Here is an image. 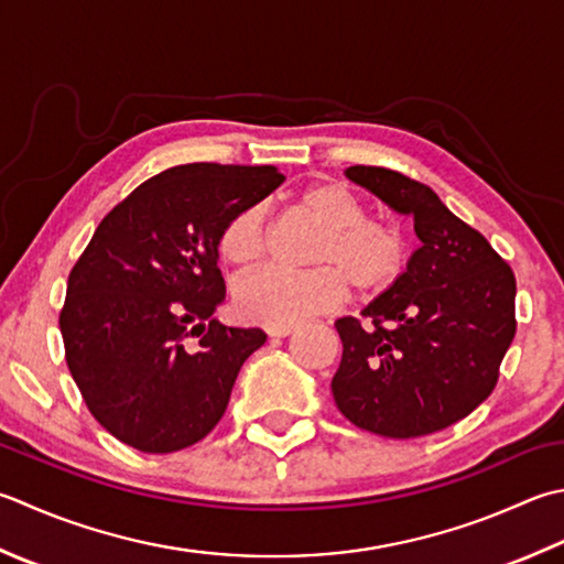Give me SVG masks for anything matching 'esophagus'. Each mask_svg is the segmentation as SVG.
Here are the masks:
<instances>
[{
	"instance_id": "obj_1",
	"label": "esophagus",
	"mask_w": 564,
	"mask_h": 564,
	"mask_svg": "<svg viewBox=\"0 0 564 564\" xmlns=\"http://www.w3.org/2000/svg\"><path fill=\"white\" fill-rule=\"evenodd\" d=\"M295 329V325H269L267 333L269 337H289Z\"/></svg>"
}]
</instances>
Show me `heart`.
I'll list each match as a JSON object with an SVG mask.
<instances>
[{
    "mask_svg": "<svg viewBox=\"0 0 564 564\" xmlns=\"http://www.w3.org/2000/svg\"><path fill=\"white\" fill-rule=\"evenodd\" d=\"M297 207L317 225L319 235L307 271L269 269L239 283L235 303L241 317L267 325H291L327 313L347 295V283L359 297L389 291L405 269L403 231L371 219L369 209L347 185L325 181L305 187ZM267 209L241 207L231 215L217 239V251L231 269L251 271L267 257Z\"/></svg>",
    "mask_w": 564,
    "mask_h": 564,
    "instance_id": "heart-1",
    "label": "heart"
}]
</instances>
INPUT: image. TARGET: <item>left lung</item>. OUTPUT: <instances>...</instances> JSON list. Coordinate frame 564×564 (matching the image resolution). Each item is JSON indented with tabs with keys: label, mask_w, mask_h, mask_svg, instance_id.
I'll return each mask as SVG.
<instances>
[{
	"label": "left lung",
	"mask_w": 564,
	"mask_h": 564,
	"mask_svg": "<svg viewBox=\"0 0 564 564\" xmlns=\"http://www.w3.org/2000/svg\"><path fill=\"white\" fill-rule=\"evenodd\" d=\"M349 181L413 217L421 247L401 279L339 317V413L381 437H421L467 417L489 399L516 335V275L487 237L408 175L351 165Z\"/></svg>",
	"instance_id": "obj_1"
}]
</instances>
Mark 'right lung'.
Here are the masks:
<instances>
[{"instance_id": "obj_1", "label": "right lung", "mask_w": 564, "mask_h": 564, "mask_svg": "<svg viewBox=\"0 0 564 564\" xmlns=\"http://www.w3.org/2000/svg\"><path fill=\"white\" fill-rule=\"evenodd\" d=\"M283 181L273 165H175L95 229L58 323L85 405L124 445L169 455L225 415L241 364L267 333L213 317L225 301L217 239L231 215Z\"/></svg>"}]
</instances>
